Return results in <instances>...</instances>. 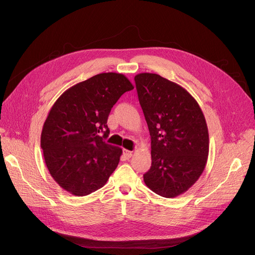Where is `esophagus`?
<instances>
[{
  "instance_id": "1",
  "label": "esophagus",
  "mask_w": 255,
  "mask_h": 255,
  "mask_svg": "<svg viewBox=\"0 0 255 255\" xmlns=\"http://www.w3.org/2000/svg\"><path fill=\"white\" fill-rule=\"evenodd\" d=\"M123 155H125L128 158H129V157L133 156V152L128 151V150H123Z\"/></svg>"
}]
</instances>
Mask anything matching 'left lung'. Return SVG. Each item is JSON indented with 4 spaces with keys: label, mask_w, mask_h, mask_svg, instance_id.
I'll use <instances>...</instances> for the list:
<instances>
[{
    "label": "left lung",
    "mask_w": 255,
    "mask_h": 255,
    "mask_svg": "<svg viewBox=\"0 0 255 255\" xmlns=\"http://www.w3.org/2000/svg\"><path fill=\"white\" fill-rule=\"evenodd\" d=\"M135 83L151 136L152 165L143 181L155 194L175 198L198 181L207 163L205 117L179 84L148 72L137 74Z\"/></svg>",
    "instance_id": "left-lung-1"
}]
</instances>
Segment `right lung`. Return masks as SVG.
<instances>
[{"instance_id": "right-lung-1", "label": "right lung", "mask_w": 255, "mask_h": 255, "mask_svg": "<svg viewBox=\"0 0 255 255\" xmlns=\"http://www.w3.org/2000/svg\"><path fill=\"white\" fill-rule=\"evenodd\" d=\"M133 88L126 75L100 73L67 89L51 107L40 138L43 158L54 181L71 195L87 196L103 187L117 168L122 149L104 140L110 134L107 118Z\"/></svg>"}]
</instances>
